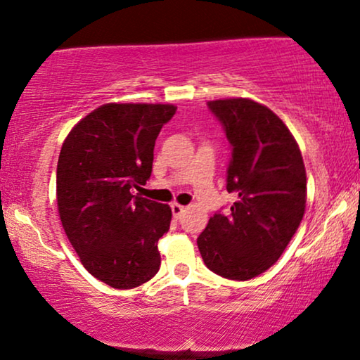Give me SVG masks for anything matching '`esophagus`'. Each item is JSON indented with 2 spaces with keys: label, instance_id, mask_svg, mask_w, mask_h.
Listing matches in <instances>:
<instances>
[{
  "label": "esophagus",
  "instance_id": "34e87169",
  "mask_svg": "<svg viewBox=\"0 0 360 360\" xmlns=\"http://www.w3.org/2000/svg\"><path fill=\"white\" fill-rule=\"evenodd\" d=\"M170 208H172V214H174L175 219H180L181 214H184V211H185V206H181L179 203H174Z\"/></svg>",
  "mask_w": 360,
  "mask_h": 360
}]
</instances>
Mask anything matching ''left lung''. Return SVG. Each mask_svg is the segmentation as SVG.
Returning a JSON list of instances; mask_svg holds the SVG:
<instances>
[{
	"instance_id": "8db88e82",
	"label": "left lung",
	"mask_w": 360,
	"mask_h": 360,
	"mask_svg": "<svg viewBox=\"0 0 360 360\" xmlns=\"http://www.w3.org/2000/svg\"><path fill=\"white\" fill-rule=\"evenodd\" d=\"M233 152L226 190L231 213L218 211L196 239L211 272L249 280L277 262L307 205V172L297 141L267 106L248 98L208 101Z\"/></svg>"
}]
</instances>
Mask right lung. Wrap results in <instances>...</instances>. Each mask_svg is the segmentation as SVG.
Instances as JSON below:
<instances>
[{
    "label": "right lung",
    "instance_id": "right-lung-1",
    "mask_svg": "<svg viewBox=\"0 0 360 360\" xmlns=\"http://www.w3.org/2000/svg\"><path fill=\"white\" fill-rule=\"evenodd\" d=\"M176 106L108 103L63 141L57 206L68 240L93 277L112 288L146 283L159 272L157 243L170 228L169 205L132 188L150 179L154 146Z\"/></svg>",
    "mask_w": 360,
    "mask_h": 360
}]
</instances>
